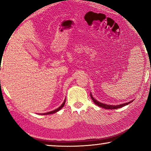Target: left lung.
<instances>
[{"instance_id":"1","label":"left lung","mask_w":151,"mask_h":151,"mask_svg":"<svg viewBox=\"0 0 151 151\" xmlns=\"http://www.w3.org/2000/svg\"><path fill=\"white\" fill-rule=\"evenodd\" d=\"M91 95V98L92 100L93 101L95 104L96 105H98V106L102 107V108H104V109H119L121 108V107L122 106H124L126 105L130 104V103L133 102V100L131 101V102H127V103H124V104H119V105H116V106H115V105H108V104H103V103H101L100 102H98V101H97L96 99H94L93 97L92 96L91 93L90 94Z\"/></svg>"}]
</instances>
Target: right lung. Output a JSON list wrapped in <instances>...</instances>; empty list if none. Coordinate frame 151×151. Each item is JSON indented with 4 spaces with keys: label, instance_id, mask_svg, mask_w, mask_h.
<instances>
[{
    "label": "right lung",
    "instance_id": "obj_1",
    "mask_svg": "<svg viewBox=\"0 0 151 151\" xmlns=\"http://www.w3.org/2000/svg\"><path fill=\"white\" fill-rule=\"evenodd\" d=\"M65 101H66V100H65V101H64L63 104H61V106H59L58 108V109H55V110H53V111H50V112H48V113H43L42 115H49V114H53V113H55L58 112V111L60 110V109H61L62 108H63V107L64 106V105H65Z\"/></svg>",
    "mask_w": 151,
    "mask_h": 151
}]
</instances>
